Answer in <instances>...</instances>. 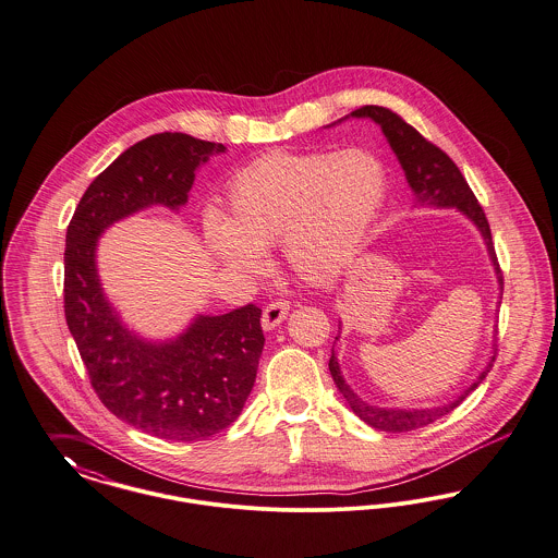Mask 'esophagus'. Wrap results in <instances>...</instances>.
Instances as JSON below:
<instances>
[{
	"label": "esophagus",
	"instance_id": "esophagus-1",
	"mask_svg": "<svg viewBox=\"0 0 558 558\" xmlns=\"http://www.w3.org/2000/svg\"><path fill=\"white\" fill-rule=\"evenodd\" d=\"M289 310H291V301L289 299H274V301H269L267 303V307L263 310V328H276L284 318H287V314H289Z\"/></svg>",
	"mask_w": 558,
	"mask_h": 558
}]
</instances>
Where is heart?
Masks as SVG:
<instances>
[{"instance_id":"1","label":"heart","mask_w":558,"mask_h":558,"mask_svg":"<svg viewBox=\"0 0 558 558\" xmlns=\"http://www.w3.org/2000/svg\"><path fill=\"white\" fill-rule=\"evenodd\" d=\"M386 192V168L371 151H276L231 177L223 219L206 217V242L240 271H257L259 251L282 244L301 278L323 282L354 259Z\"/></svg>"}]
</instances>
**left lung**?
Segmentation results:
<instances>
[{"mask_svg": "<svg viewBox=\"0 0 558 558\" xmlns=\"http://www.w3.org/2000/svg\"><path fill=\"white\" fill-rule=\"evenodd\" d=\"M352 116L354 118H371L381 126V131L388 136V141L392 145L393 154L398 156L400 165L407 172V181L413 187L420 204L458 206L463 215H468V219H472L476 223V228L483 231V235H485V242H487V248H489V255H492L493 265H495V271H497V278H499V284L504 287V276H501L499 263L495 257L492 228H489L487 215H485L483 206L478 204L474 192L470 190L468 181L459 172L458 165L438 145L427 141L424 134H420L411 124H407L396 111L388 109V107L364 105L361 109L352 111ZM493 362H495V356L485 366L481 377L465 392L461 393L458 400H453L445 407H432V409H420V411H400V409L393 411V409L371 407V404L362 402L361 398L352 392L350 386L343 381L341 371H339V362L335 359V354L328 361V368H330L335 386L339 388V392L343 393V398L348 400L352 411L361 417L364 424L384 429V432H411V429H417V427L429 426L436 420L451 413L456 407L463 402V398L468 393L483 384V379L487 377V373L493 368Z\"/></svg>", "mask_w": 558, "mask_h": 558, "instance_id": "left-lung-1", "label": "left lung"}]
</instances>
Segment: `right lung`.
Segmentation results:
<instances>
[{
	"label": "right lung",
	"mask_w": 558,
	"mask_h": 558,
	"mask_svg": "<svg viewBox=\"0 0 558 558\" xmlns=\"http://www.w3.org/2000/svg\"><path fill=\"white\" fill-rule=\"evenodd\" d=\"M226 147L183 132L151 134L107 166L80 199L65 238V318L100 402L145 434L196 442L230 427L255 386L262 310L199 316L165 345L136 339L102 295L97 238L149 204L187 202L194 170Z\"/></svg>",
	"instance_id": "1"
}]
</instances>
